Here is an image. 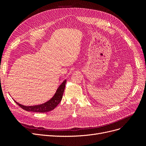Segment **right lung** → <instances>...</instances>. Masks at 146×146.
Masks as SVG:
<instances>
[{"label":"right lung","instance_id":"obj_1","mask_svg":"<svg viewBox=\"0 0 146 146\" xmlns=\"http://www.w3.org/2000/svg\"><path fill=\"white\" fill-rule=\"evenodd\" d=\"M66 80H65L62 83H61V85L58 87L54 96L50 101H47V102H45L43 104L39 105L27 106L21 105L15 101V102H16L17 105H18L22 109L28 112L31 111V112H35L44 113V112H47L51 111L56 108V107L61 102V99H62L63 95L65 86H66Z\"/></svg>","mask_w":146,"mask_h":146}]
</instances>
